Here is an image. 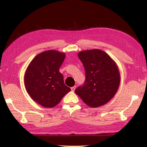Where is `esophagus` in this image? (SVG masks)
Returning <instances> with one entry per match:
<instances>
[{
    "label": "esophagus",
    "mask_w": 147,
    "mask_h": 147,
    "mask_svg": "<svg viewBox=\"0 0 147 147\" xmlns=\"http://www.w3.org/2000/svg\"><path fill=\"white\" fill-rule=\"evenodd\" d=\"M75 89H76V86H74L71 88V90H72V91H74Z\"/></svg>",
    "instance_id": "obj_1"
}]
</instances>
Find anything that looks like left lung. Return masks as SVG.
<instances>
[{"label":"left lung","mask_w":147,"mask_h":147,"mask_svg":"<svg viewBox=\"0 0 147 147\" xmlns=\"http://www.w3.org/2000/svg\"><path fill=\"white\" fill-rule=\"evenodd\" d=\"M86 73L85 83L75 92L90 107L109 102L116 94L120 84V73L115 61L99 49L78 53Z\"/></svg>","instance_id":"obj_1"}]
</instances>
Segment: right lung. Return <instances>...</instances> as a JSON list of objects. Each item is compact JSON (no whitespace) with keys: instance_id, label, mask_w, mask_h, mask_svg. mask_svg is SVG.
<instances>
[{"instance_id":"right-lung-1","label":"right lung","mask_w":147,"mask_h":147,"mask_svg":"<svg viewBox=\"0 0 147 147\" xmlns=\"http://www.w3.org/2000/svg\"><path fill=\"white\" fill-rule=\"evenodd\" d=\"M65 57L64 52L43 51L34 57L26 70V90L32 100L43 107H54L71 90L64 84L59 72Z\"/></svg>"}]
</instances>
